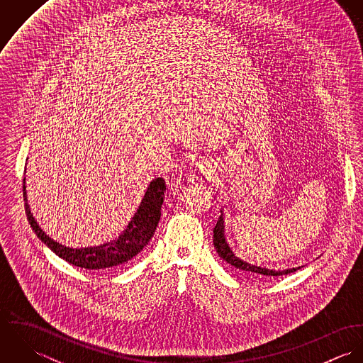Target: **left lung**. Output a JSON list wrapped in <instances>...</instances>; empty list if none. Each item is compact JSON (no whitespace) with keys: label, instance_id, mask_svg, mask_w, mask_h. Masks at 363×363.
<instances>
[{"label":"left lung","instance_id":"1","mask_svg":"<svg viewBox=\"0 0 363 363\" xmlns=\"http://www.w3.org/2000/svg\"><path fill=\"white\" fill-rule=\"evenodd\" d=\"M213 246L218 252V255L220 256V259H225L228 264L233 265L235 268H239L240 271L250 274V275H265V277H279V275H286L291 272H295L298 268H288V269H271V268H265L257 264L249 262L246 259H242L240 255H238L233 247L229 245L226 235H225V219H223V213L220 211V216L213 228Z\"/></svg>","mask_w":363,"mask_h":363}]
</instances>
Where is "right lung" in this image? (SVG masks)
<instances>
[{
  "instance_id": "obj_1",
  "label": "right lung",
  "mask_w": 363,
  "mask_h": 363,
  "mask_svg": "<svg viewBox=\"0 0 363 363\" xmlns=\"http://www.w3.org/2000/svg\"><path fill=\"white\" fill-rule=\"evenodd\" d=\"M166 191V184L162 177H157L151 182L140 207L125 229L113 240H108L104 245L96 246H85V247H72L65 246L52 236H49L38 223L30 207L28 204L25 179H23V200L25 209L28 215V220L38 235V238L54 252L58 257H61L75 267H81L85 269H106L114 268L117 265L125 264L134 259L151 240L155 233L157 222L160 219V208L163 204Z\"/></svg>"
}]
</instances>
